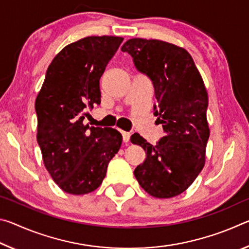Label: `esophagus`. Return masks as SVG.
<instances>
[{
	"label": "esophagus",
	"mask_w": 249,
	"mask_h": 249,
	"mask_svg": "<svg viewBox=\"0 0 249 249\" xmlns=\"http://www.w3.org/2000/svg\"><path fill=\"white\" fill-rule=\"evenodd\" d=\"M122 136H123V142H125V144H127V142H129L130 134L127 133V132H123V133H122Z\"/></svg>",
	"instance_id": "obj_1"
}]
</instances>
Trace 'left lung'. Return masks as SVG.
<instances>
[{
	"instance_id": "1",
	"label": "left lung",
	"mask_w": 249,
	"mask_h": 249,
	"mask_svg": "<svg viewBox=\"0 0 249 249\" xmlns=\"http://www.w3.org/2000/svg\"><path fill=\"white\" fill-rule=\"evenodd\" d=\"M121 50L132 56L138 72L150 79L158 102L154 114L167 133L156 145L140 134L132 135L130 142L146 151V159L134 175L150 196L159 199L179 196L204 167L210 129L203 80L190 53L166 41L133 38Z\"/></svg>"
}]
</instances>
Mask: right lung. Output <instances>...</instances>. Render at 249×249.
Wrapping results in <instances>:
<instances>
[{"instance_id":"obj_1","label":"right lung","mask_w":249,"mask_h":249,"mask_svg":"<svg viewBox=\"0 0 249 249\" xmlns=\"http://www.w3.org/2000/svg\"><path fill=\"white\" fill-rule=\"evenodd\" d=\"M124 38L90 36L53 58L37 95V142L46 169L61 190L87 195L100 187L122 145L114 128L84 125V111L101 103L100 79Z\"/></svg>"}]
</instances>
